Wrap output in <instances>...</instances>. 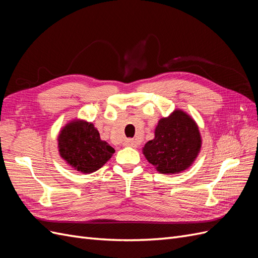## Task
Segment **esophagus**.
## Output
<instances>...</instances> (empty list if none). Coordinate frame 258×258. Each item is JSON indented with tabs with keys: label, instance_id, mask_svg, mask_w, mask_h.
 Here are the masks:
<instances>
[{
	"label": "esophagus",
	"instance_id": "34e87169",
	"mask_svg": "<svg viewBox=\"0 0 258 258\" xmlns=\"http://www.w3.org/2000/svg\"><path fill=\"white\" fill-rule=\"evenodd\" d=\"M124 145L135 147V146H137V142L135 141V140H132V139H127L126 141H124Z\"/></svg>",
	"mask_w": 258,
	"mask_h": 258
}]
</instances>
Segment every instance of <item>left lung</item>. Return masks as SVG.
I'll list each match as a JSON object with an SVG mask.
<instances>
[{"label": "left lung", "mask_w": 258, "mask_h": 258, "mask_svg": "<svg viewBox=\"0 0 258 258\" xmlns=\"http://www.w3.org/2000/svg\"><path fill=\"white\" fill-rule=\"evenodd\" d=\"M201 147L198 126L189 115L176 110L161 118L155 129V139L143 147L148 162L160 173L174 174L188 168Z\"/></svg>", "instance_id": "1"}]
</instances>
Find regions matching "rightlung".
I'll list each match as a JSON object with an SVG mask.
<instances>
[{
    "instance_id": "obj_1",
    "label": "right lung",
    "mask_w": 258,
    "mask_h": 258,
    "mask_svg": "<svg viewBox=\"0 0 258 258\" xmlns=\"http://www.w3.org/2000/svg\"><path fill=\"white\" fill-rule=\"evenodd\" d=\"M59 153L70 166L83 173L99 170L115 150L100 139L93 123L84 120L69 122L58 137Z\"/></svg>"
}]
</instances>
